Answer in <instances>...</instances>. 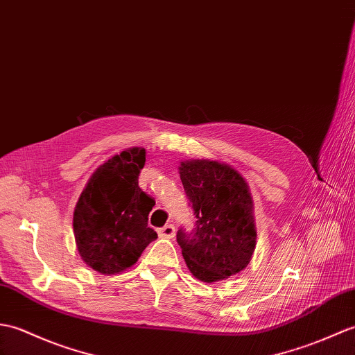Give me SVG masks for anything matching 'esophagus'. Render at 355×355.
Returning a JSON list of instances; mask_svg holds the SVG:
<instances>
[{"label": "esophagus", "instance_id": "esophagus-1", "mask_svg": "<svg viewBox=\"0 0 355 355\" xmlns=\"http://www.w3.org/2000/svg\"><path fill=\"white\" fill-rule=\"evenodd\" d=\"M159 236L163 239H172L175 237V227L174 225H164L163 228L159 230Z\"/></svg>", "mask_w": 355, "mask_h": 355}]
</instances>
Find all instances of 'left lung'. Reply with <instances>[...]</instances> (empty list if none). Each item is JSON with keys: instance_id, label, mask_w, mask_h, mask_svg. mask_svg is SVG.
Here are the masks:
<instances>
[{"instance_id": "left-lung-1", "label": "left lung", "mask_w": 355, "mask_h": 355, "mask_svg": "<svg viewBox=\"0 0 355 355\" xmlns=\"http://www.w3.org/2000/svg\"><path fill=\"white\" fill-rule=\"evenodd\" d=\"M178 172L196 218L193 236L177 233L189 270L204 283L239 274L257 245L248 183L232 164L216 160H184Z\"/></svg>"}]
</instances>
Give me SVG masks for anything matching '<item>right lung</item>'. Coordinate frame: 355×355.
<instances>
[{"instance_id": "1", "label": "right lung", "mask_w": 355, "mask_h": 355, "mask_svg": "<svg viewBox=\"0 0 355 355\" xmlns=\"http://www.w3.org/2000/svg\"><path fill=\"white\" fill-rule=\"evenodd\" d=\"M146 151L135 146L100 164L73 209V237L81 260L103 275H116L139 260L157 233L148 227L155 201L139 187Z\"/></svg>"}]
</instances>
